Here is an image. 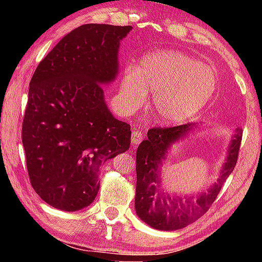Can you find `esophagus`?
<instances>
[{
  "label": "esophagus",
  "mask_w": 262,
  "mask_h": 262,
  "mask_svg": "<svg viewBox=\"0 0 262 262\" xmlns=\"http://www.w3.org/2000/svg\"><path fill=\"white\" fill-rule=\"evenodd\" d=\"M143 139V132L141 130H138V128H134L132 130V134H131V142L134 145H137L139 143L142 142Z\"/></svg>",
  "instance_id": "1"
}]
</instances>
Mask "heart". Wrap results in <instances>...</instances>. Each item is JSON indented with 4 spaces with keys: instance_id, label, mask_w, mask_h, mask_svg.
Masks as SVG:
<instances>
[{
    "instance_id": "heart-1",
    "label": "heart",
    "mask_w": 262,
    "mask_h": 262,
    "mask_svg": "<svg viewBox=\"0 0 262 262\" xmlns=\"http://www.w3.org/2000/svg\"><path fill=\"white\" fill-rule=\"evenodd\" d=\"M217 87L210 66L180 51L145 55L137 69H125L120 83L124 105L136 110L152 94V110L160 123L179 125L191 119L209 102Z\"/></svg>"
}]
</instances>
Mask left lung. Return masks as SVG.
<instances>
[{
    "label": "left lung",
    "instance_id": "obj_1",
    "mask_svg": "<svg viewBox=\"0 0 262 262\" xmlns=\"http://www.w3.org/2000/svg\"><path fill=\"white\" fill-rule=\"evenodd\" d=\"M199 125L185 124L174 127H154L148 131V138L138 145L136 154L135 207L141 220L157 230L173 231L187 227L202 217L216 200L222 186L237 162L242 130L236 128L227 149V157L222 164L220 177L206 191L196 194H179L167 192L162 185V168L178 142L185 141Z\"/></svg>",
    "mask_w": 262,
    "mask_h": 262
}]
</instances>
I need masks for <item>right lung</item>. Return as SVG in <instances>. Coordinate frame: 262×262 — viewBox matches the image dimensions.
Wrapping results in <instances>:
<instances>
[{
    "label": "right lung",
    "instance_id": "right-lung-1",
    "mask_svg": "<svg viewBox=\"0 0 262 262\" xmlns=\"http://www.w3.org/2000/svg\"><path fill=\"white\" fill-rule=\"evenodd\" d=\"M131 30L82 25L32 76L23 145L32 187L52 207L74 212L91 205L100 168L130 148L131 126L111 113L102 85L117 78L120 41Z\"/></svg>",
    "mask_w": 262,
    "mask_h": 262
}]
</instances>
